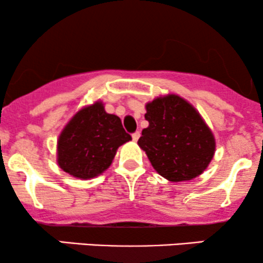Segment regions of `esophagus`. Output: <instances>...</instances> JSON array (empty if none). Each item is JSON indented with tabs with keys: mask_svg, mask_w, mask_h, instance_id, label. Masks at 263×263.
Returning <instances> with one entry per match:
<instances>
[{
	"mask_svg": "<svg viewBox=\"0 0 263 263\" xmlns=\"http://www.w3.org/2000/svg\"><path fill=\"white\" fill-rule=\"evenodd\" d=\"M140 136H141V134H140V132H135V134H132V140H134L135 142L136 141H138V138H140Z\"/></svg>",
	"mask_w": 263,
	"mask_h": 263,
	"instance_id": "esophagus-1",
	"label": "esophagus"
}]
</instances>
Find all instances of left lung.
I'll list each match as a JSON object with an SVG mask.
<instances>
[{"label": "left lung", "mask_w": 263, "mask_h": 263, "mask_svg": "<svg viewBox=\"0 0 263 263\" xmlns=\"http://www.w3.org/2000/svg\"><path fill=\"white\" fill-rule=\"evenodd\" d=\"M138 146L157 173L170 182L192 180L206 170L215 153V137L197 108L168 93L147 102Z\"/></svg>", "instance_id": "8db88e82"}]
</instances>
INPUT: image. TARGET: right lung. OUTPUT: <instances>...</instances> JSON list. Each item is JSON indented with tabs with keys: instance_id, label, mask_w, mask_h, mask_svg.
Here are the masks:
<instances>
[{
	"instance_id": "right-lung-1",
	"label": "right lung",
	"mask_w": 263,
	"mask_h": 263,
	"mask_svg": "<svg viewBox=\"0 0 263 263\" xmlns=\"http://www.w3.org/2000/svg\"><path fill=\"white\" fill-rule=\"evenodd\" d=\"M119 116L107 114L102 101L80 108L60 132L57 162L63 171L79 179L104 173L117 148L131 141Z\"/></svg>"
}]
</instances>
